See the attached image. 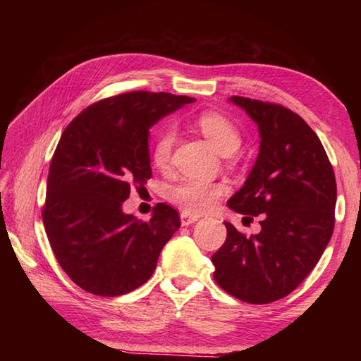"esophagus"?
<instances>
[{
	"instance_id": "obj_1",
	"label": "esophagus",
	"mask_w": 361,
	"mask_h": 361,
	"mask_svg": "<svg viewBox=\"0 0 361 361\" xmlns=\"http://www.w3.org/2000/svg\"><path fill=\"white\" fill-rule=\"evenodd\" d=\"M195 221H197V216L195 215H189V213H186V212L181 213V224L183 226H189Z\"/></svg>"
}]
</instances>
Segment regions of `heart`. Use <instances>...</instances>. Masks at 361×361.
<instances>
[{
  "label": "heart",
  "instance_id": "obj_1",
  "mask_svg": "<svg viewBox=\"0 0 361 361\" xmlns=\"http://www.w3.org/2000/svg\"><path fill=\"white\" fill-rule=\"evenodd\" d=\"M199 130L213 145L219 154L231 156L240 146V133L237 127L226 116L213 111H207L195 119ZM175 143V129L172 126L162 127L154 145H152L151 159L157 169H166L172 156ZM223 194V186L216 183L200 181L194 178H183L167 189V199L173 205L180 207L189 215L209 212L216 205Z\"/></svg>",
  "mask_w": 361,
  "mask_h": 361
}]
</instances>
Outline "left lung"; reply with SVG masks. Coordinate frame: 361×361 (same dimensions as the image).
Returning <instances> with one entry per match:
<instances>
[{
    "label": "left lung",
    "instance_id": "8db88e82",
    "mask_svg": "<svg viewBox=\"0 0 361 361\" xmlns=\"http://www.w3.org/2000/svg\"><path fill=\"white\" fill-rule=\"evenodd\" d=\"M258 124L259 154L229 199L259 234L224 223L228 237L212 256L213 279L231 296L269 304L296 288L319 262L334 229L336 178L320 138L301 116L271 102L232 95Z\"/></svg>",
    "mask_w": 361,
    "mask_h": 361
}]
</instances>
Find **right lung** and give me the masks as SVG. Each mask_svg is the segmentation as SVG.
Wrapping results in <instances>:
<instances>
[{
	"mask_svg": "<svg viewBox=\"0 0 361 361\" xmlns=\"http://www.w3.org/2000/svg\"><path fill=\"white\" fill-rule=\"evenodd\" d=\"M194 100L135 90L92 103L66 126L49 167L42 221L59 264L84 291L113 298L142 286L178 231V212L167 204H157L149 221L121 205L151 178L149 127Z\"/></svg>",
	"mask_w": 361,
	"mask_h": 361,
	"instance_id": "right-lung-1",
	"label": "right lung"
}]
</instances>
